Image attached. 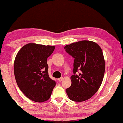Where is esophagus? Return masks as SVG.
Listing matches in <instances>:
<instances>
[{
	"label": "esophagus",
	"mask_w": 123,
	"mask_h": 123,
	"mask_svg": "<svg viewBox=\"0 0 123 123\" xmlns=\"http://www.w3.org/2000/svg\"><path fill=\"white\" fill-rule=\"evenodd\" d=\"M63 79H64V78H63V77H61V78H59V79H58V81H60H60H63Z\"/></svg>",
	"instance_id": "34e87169"
}]
</instances>
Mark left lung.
Returning a JSON list of instances; mask_svg holds the SVG:
<instances>
[{
  "mask_svg": "<svg viewBox=\"0 0 123 123\" xmlns=\"http://www.w3.org/2000/svg\"><path fill=\"white\" fill-rule=\"evenodd\" d=\"M74 58L72 85L66 89L71 100L80 102L96 93L102 83L105 63L101 48L96 43L81 40L64 47Z\"/></svg>",
  "mask_w": 123,
  "mask_h": 123,
  "instance_id": "1",
  "label": "left lung"
}]
</instances>
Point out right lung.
I'll use <instances>...</instances> for the list:
<instances>
[{
	"mask_svg": "<svg viewBox=\"0 0 123 123\" xmlns=\"http://www.w3.org/2000/svg\"><path fill=\"white\" fill-rule=\"evenodd\" d=\"M54 49V46L29 43L16 55L14 72L18 86L28 98L35 102L48 100L56 85L49 78L47 64Z\"/></svg>",
	"mask_w": 123,
	"mask_h": 123,
	"instance_id": "1",
	"label": "right lung"
}]
</instances>
